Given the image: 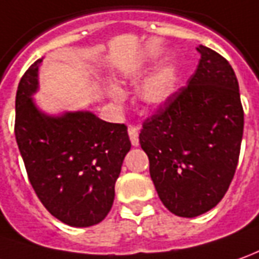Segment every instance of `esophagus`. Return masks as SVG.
<instances>
[{
	"label": "esophagus",
	"instance_id": "1",
	"mask_svg": "<svg viewBox=\"0 0 259 259\" xmlns=\"http://www.w3.org/2000/svg\"><path fill=\"white\" fill-rule=\"evenodd\" d=\"M128 135H130V140L133 147H138L140 145V138H138V130L134 125H128Z\"/></svg>",
	"mask_w": 259,
	"mask_h": 259
}]
</instances>
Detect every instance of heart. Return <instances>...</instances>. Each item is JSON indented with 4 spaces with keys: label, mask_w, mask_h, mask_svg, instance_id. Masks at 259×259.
Returning a JSON list of instances; mask_svg holds the SVG:
<instances>
[{
    "label": "heart",
    "mask_w": 259,
    "mask_h": 259,
    "mask_svg": "<svg viewBox=\"0 0 259 259\" xmlns=\"http://www.w3.org/2000/svg\"><path fill=\"white\" fill-rule=\"evenodd\" d=\"M175 87H176V70L172 66H167L158 73H155L144 83L140 97L147 106L159 107L172 97ZM108 94L112 101H115L117 104H119L124 99L122 92L115 87H111Z\"/></svg>",
    "instance_id": "1"
}]
</instances>
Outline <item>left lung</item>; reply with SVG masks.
I'll list each match as a JSON object with an SVG mask.
<instances>
[{"mask_svg": "<svg viewBox=\"0 0 259 259\" xmlns=\"http://www.w3.org/2000/svg\"><path fill=\"white\" fill-rule=\"evenodd\" d=\"M187 85L142 124L141 148L163 206L197 217L219 204L233 181L244 130L238 81L222 55L199 45Z\"/></svg>", "mask_w": 259, "mask_h": 259, "instance_id": "left-lung-1", "label": "left lung"}]
</instances>
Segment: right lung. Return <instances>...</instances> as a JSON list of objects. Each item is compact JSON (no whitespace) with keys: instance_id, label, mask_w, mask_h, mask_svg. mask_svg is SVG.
<instances>
[{"instance_id":"1","label":"right lung","mask_w":259,"mask_h":259,"mask_svg":"<svg viewBox=\"0 0 259 259\" xmlns=\"http://www.w3.org/2000/svg\"><path fill=\"white\" fill-rule=\"evenodd\" d=\"M42 59L25 72L15 99V138L28 178L45 207L72 227L106 219L122 160L131 149L124 124L92 111L49 115L33 101Z\"/></svg>"}]
</instances>
